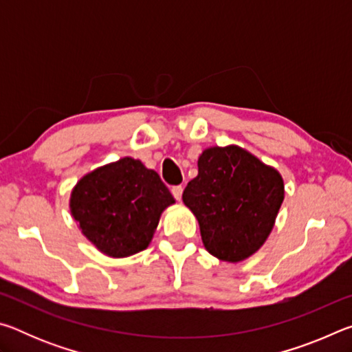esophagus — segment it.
I'll list each match as a JSON object with an SVG mask.
<instances>
[{"label":"esophagus","mask_w":352,"mask_h":352,"mask_svg":"<svg viewBox=\"0 0 352 352\" xmlns=\"http://www.w3.org/2000/svg\"><path fill=\"white\" fill-rule=\"evenodd\" d=\"M182 194H183V186H174V188H172V195H174L177 200H182Z\"/></svg>","instance_id":"esophagus-1"}]
</instances>
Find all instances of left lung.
I'll return each mask as SVG.
<instances>
[{"label":"left lung","mask_w":352,"mask_h":352,"mask_svg":"<svg viewBox=\"0 0 352 352\" xmlns=\"http://www.w3.org/2000/svg\"><path fill=\"white\" fill-rule=\"evenodd\" d=\"M183 190L206 252L225 262L248 259L264 245L284 200L279 170L241 146H212Z\"/></svg>","instance_id":"left-lung-1"}]
</instances>
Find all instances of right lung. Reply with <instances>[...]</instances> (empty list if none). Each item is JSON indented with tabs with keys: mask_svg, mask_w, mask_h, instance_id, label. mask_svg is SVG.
<instances>
[{
	"mask_svg": "<svg viewBox=\"0 0 352 352\" xmlns=\"http://www.w3.org/2000/svg\"><path fill=\"white\" fill-rule=\"evenodd\" d=\"M169 189L153 169L132 157L99 166L83 175L69 195V212L82 234L109 258L146 250L166 208Z\"/></svg>",
	"mask_w": 352,
	"mask_h": 352,
	"instance_id": "1",
	"label": "right lung"
}]
</instances>
